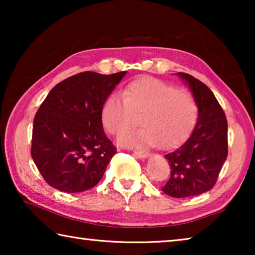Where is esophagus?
<instances>
[{
  "label": "esophagus",
  "mask_w": 255,
  "mask_h": 255,
  "mask_svg": "<svg viewBox=\"0 0 255 255\" xmlns=\"http://www.w3.org/2000/svg\"><path fill=\"white\" fill-rule=\"evenodd\" d=\"M133 155L140 158H146L149 156V154L147 152H144V150H133Z\"/></svg>",
  "instance_id": "esophagus-1"
}]
</instances>
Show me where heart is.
<instances>
[{
    "instance_id": "heart-1",
    "label": "heart",
    "mask_w": 255,
    "mask_h": 255,
    "mask_svg": "<svg viewBox=\"0 0 255 255\" xmlns=\"http://www.w3.org/2000/svg\"><path fill=\"white\" fill-rule=\"evenodd\" d=\"M143 128L125 133L118 143L126 147L159 144L170 147L191 131L198 107L191 94L166 82L145 77L129 83L123 96L111 94L103 103L101 120L106 130L120 136L136 123Z\"/></svg>"
}]
</instances>
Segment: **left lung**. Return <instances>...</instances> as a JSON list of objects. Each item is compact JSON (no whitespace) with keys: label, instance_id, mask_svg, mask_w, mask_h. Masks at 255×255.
Segmentation results:
<instances>
[{"label":"left lung","instance_id":"obj_1","mask_svg":"<svg viewBox=\"0 0 255 255\" xmlns=\"http://www.w3.org/2000/svg\"><path fill=\"white\" fill-rule=\"evenodd\" d=\"M178 76L192 92L198 119L188 139L164 156L171 176L162 191L173 198H187L209 191L217 181L228 154L227 120L208 86L187 73Z\"/></svg>","mask_w":255,"mask_h":255}]
</instances>
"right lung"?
<instances>
[{"label":"right lung","mask_w":255,"mask_h":255,"mask_svg":"<svg viewBox=\"0 0 255 255\" xmlns=\"http://www.w3.org/2000/svg\"><path fill=\"white\" fill-rule=\"evenodd\" d=\"M127 72H83L55 85L33 119L31 156L50 187L82 192L97 185L116 147L103 131V103Z\"/></svg>","instance_id":"add662e5"}]
</instances>
